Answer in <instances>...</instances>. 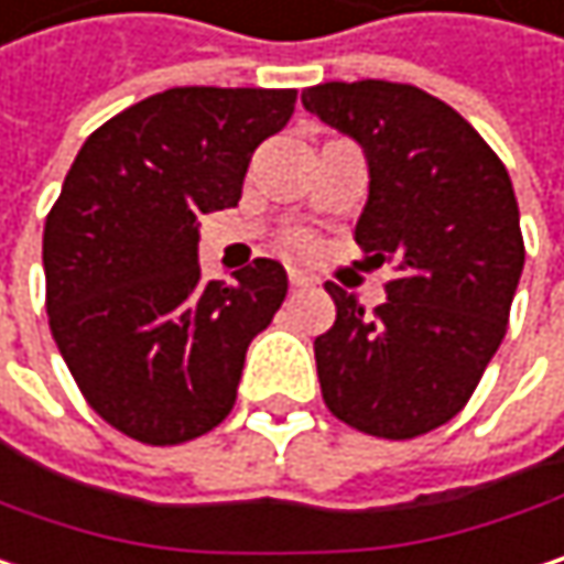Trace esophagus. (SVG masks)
<instances>
[{"instance_id": "34e87169", "label": "esophagus", "mask_w": 564, "mask_h": 564, "mask_svg": "<svg viewBox=\"0 0 564 564\" xmlns=\"http://www.w3.org/2000/svg\"><path fill=\"white\" fill-rule=\"evenodd\" d=\"M289 282H292V289H305V285H312L315 279H312V275H305L302 269H289Z\"/></svg>"}]
</instances>
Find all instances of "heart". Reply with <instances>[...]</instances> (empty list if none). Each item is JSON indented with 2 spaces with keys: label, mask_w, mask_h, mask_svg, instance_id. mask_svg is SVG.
<instances>
[{
  "label": "heart",
  "mask_w": 564,
  "mask_h": 564,
  "mask_svg": "<svg viewBox=\"0 0 564 564\" xmlns=\"http://www.w3.org/2000/svg\"><path fill=\"white\" fill-rule=\"evenodd\" d=\"M292 249H308V237H295V240H292Z\"/></svg>",
  "instance_id": "b5f03b06"
}]
</instances>
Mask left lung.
I'll return each instance as SVG.
<instances>
[{"mask_svg": "<svg viewBox=\"0 0 564 564\" xmlns=\"http://www.w3.org/2000/svg\"><path fill=\"white\" fill-rule=\"evenodd\" d=\"M302 104L364 149L354 240L395 269L373 315L324 285L337 317L315 337L321 395L367 435H425L464 409L507 334L527 262L513 184L460 112L412 84L330 80Z\"/></svg>", "mask_w": 564, "mask_h": 564, "instance_id": "left-lung-1", "label": "left lung"}]
</instances>
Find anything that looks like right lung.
I'll return each instance as SVG.
<instances>
[{"label": "right lung", "mask_w": 564, "mask_h": 564, "mask_svg": "<svg viewBox=\"0 0 564 564\" xmlns=\"http://www.w3.org/2000/svg\"><path fill=\"white\" fill-rule=\"evenodd\" d=\"M292 109L295 90L172 87L104 122L64 177L41 247L51 334L94 412L135 442H191L237 402L289 275L256 259L204 282L200 214L237 207Z\"/></svg>", "instance_id": "obj_1"}]
</instances>
